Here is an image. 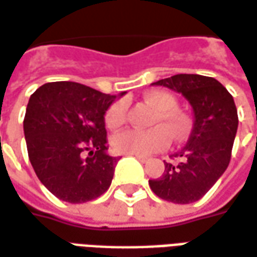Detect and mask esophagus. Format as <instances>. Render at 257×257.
Wrapping results in <instances>:
<instances>
[{"instance_id": "34e87169", "label": "esophagus", "mask_w": 257, "mask_h": 257, "mask_svg": "<svg viewBox=\"0 0 257 257\" xmlns=\"http://www.w3.org/2000/svg\"><path fill=\"white\" fill-rule=\"evenodd\" d=\"M134 156L136 157V159L139 160L141 163H146L147 161V157H145V156H138V154H134Z\"/></svg>"}]
</instances>
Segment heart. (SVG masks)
Instances as JSON below:
<instances>
[{
  "instance_id": "1",
  "label": "heart",
  "mask_w": 257,
  "mask_h": 257,
  "mask_svg": "<svg viewBox=\"0 0 257 257\" xmlns=\"http://www.w3.org/2000/svg\"><path fill=\"white\" fill-rule=\"evenodd\" d=\"M145 101L157 111L154 125L149 131L128 129L112 138V147L116 153L149 156L164 150L170 145V136L175 142H184L191 132V118L177 108V98L168 91L153 90L145 96ZM126 115L123 101H116L105 114V125L110 129L122 126Z\"/></svg>"
}]
</instances>
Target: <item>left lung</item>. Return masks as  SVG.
I'll list each match as a JSON object with an SVG mask.
<instances>
[{
    "instance_id": "left-lung-1",
    "label": "left lung",
    "mask_w": 257,
    "mask_h": 257,
    "mask_svg": "<svg viewBox=\"0 0 257 257\" xmlns=\"http://www.w3.org/2000/svg\"><path fill=\"white\" fill-rule=\"evenodd\" d=\"M153 85L181 93L193 111V128L188 143L172 154L178 163H166L157 179H150L152 191L167 202L188 204L203 197L216 184L231 160L238 129L234 98L214 78L179 73Z\"/></svg>"
}]
</instances>
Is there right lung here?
I'll list each match as a JSON object with an SVG mask.
<instances>
[{
	"mask_svg": "<svg viewBox=\"0 0 257 257\" xmlns=\"http://www.w3.org/2000/svg\"><path fill=\"white\" fill-rule=\"evenodd\" d=\"M119 96L75 82H51L29 98L23 132L29 160L48 191L85 203L110 188L118 157L107 153L105 111Z\"/></svg>",
	"mask_w": 257,
	"mask_h": 257,
	"instance_id": "add662e5",
	"label": "right lung"
}]
</instances>
